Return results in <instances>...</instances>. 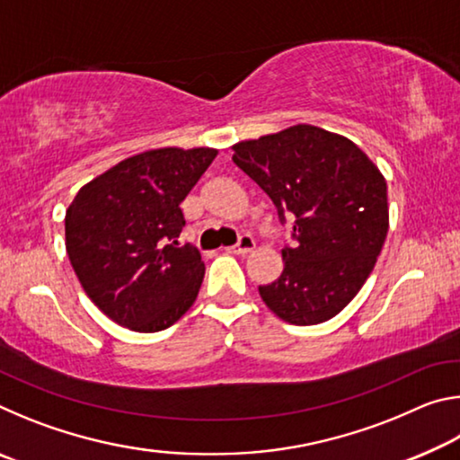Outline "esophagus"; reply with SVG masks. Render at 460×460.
<instances>
[{
    "instance_id": "obj_1",
    "label": "esophagus",
    "mask_w": 460,
    "mask_h": 460,
    "mask_svg": "<svg viewBox=\"0 0 460 460\" xmlns=\"http://www.w3.org/2000/svg\"><path fill=\"white\" fill-rule=\"evenodd\" d=\"M253 247H255V241H253V237H252V235H241L237 243L233 245V247H229V252H231V253L245 255V253L252 252Z\"/></svg>"
}]
</instances>
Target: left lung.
Wrapping results in <instances>:
<instances>
[{
    "label": "left lung",
    "instance_id": "1",
    "mask_svg": "<svg viewBox=\"0 0 460 460\" xmlns=\"http://www.w3.org/2000/svg\"><path fill=\"white\" fill-rule=\"evenodd\" d=\"M233 162L292 219L284 270L260 286L271 313L298 326L339 314L369 278L389 227L387 184L351 139L314 126L233 146Z\"/></svg>",
    "mask_w": 460,
    "mask_h": 460
}]
</instances>
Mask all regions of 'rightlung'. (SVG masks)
Returning <instances> with one entry per match:
<instances>
[{
    "label": "right lung",
    "mask_w": 460,
    "mask_h": 460,
    "mask_svg": "<svg viewBox=\"0 0 460 460\" xmlns=\"http://www.w3.org/2000/svg\"><path fill=\"white\" fill-rule=\"evenodd\" d=\"M217 150L160 147L84 184L66 208V253L95 306L126 329L158 332L197 300L205 263L178 245L181 202Z\"/></svg>",
    "instance_id": "1"
}]
</instances>
